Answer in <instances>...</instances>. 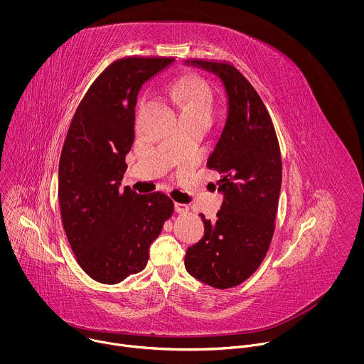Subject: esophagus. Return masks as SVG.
<instances>
[{
  "label": "esophagus",
  "mask_w": 364,
  "mask_h": 364,
  "mask_svg": "<svg viewBox=\"0 0 364 364\" xmlns=\"http://www.w3.org/2000/svg\"><path fill=\"white\" fill-rule=\"evenodd\" d=\"M175 211L179 213V214H185V213L189 211V208L183 203H175Z\"/></svg>",
  "instance_id": "esophagus-1"
}]
</instances>
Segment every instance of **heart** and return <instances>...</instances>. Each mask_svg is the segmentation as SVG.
I'll list each match as a JSON object with an SVG mask.
<instances>
[{"label": "heart", "instance_id": "b5f03b06", "mask_svg": "<svg viewBox=\"0 0 364 364\" xmlns=\"http://www.w3.org/2000/svg\"><path fill=\"white\" fill-rule=\"evenodd\" d=\"M171 100L178 107L179 116H199L211 120L214 94L202 78H182L171 90Z\"/></svg>", "mask_w": 364, "mask_h": 364}]
</instances>
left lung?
Segmentation results:
<instances>
[{
	"label": "left lung",
	"mask_w": 364,
	"mask_h": 364,
	"mask_svg": "<svg viewBox=\"0 0 364 364\" xmlns=\"http://www.w3.org/2000/svg\"><path fill=\"white\" fill-rule=\"evenodd\" d=\"M220 77L228 114L208 166L220 173L224 195L215 221L203 214L205 237L189 247L185 267L211 287L231 289L251 277L264 259L282 186V158L274 126L259 94L228 61L186 60Z\"/></svg>",
	"instance_id": "8db88e82"
}]
</instances>
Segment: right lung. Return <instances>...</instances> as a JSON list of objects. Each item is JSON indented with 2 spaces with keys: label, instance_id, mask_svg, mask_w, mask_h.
<instances>
[{
  "label": "right lung",
  "instance_id": "add662e5",
  "mask_svg": "<svg viewBox=\"0 0 364 364\" xmlns=\"http://www.w3.org/2000/svg\"><path fill=\"white\" fill-rule=\"evenodd\" d=\"M173 60L127 55L107 65L78 105L63 146V227L81 269L104 284L146 267L151 242L173 213V202L162 192L139 195L119 188L134 140L139 91Z\"/></svg>",
  "mask_w": 364,
  "mask_h": 364
}]
</instances>
